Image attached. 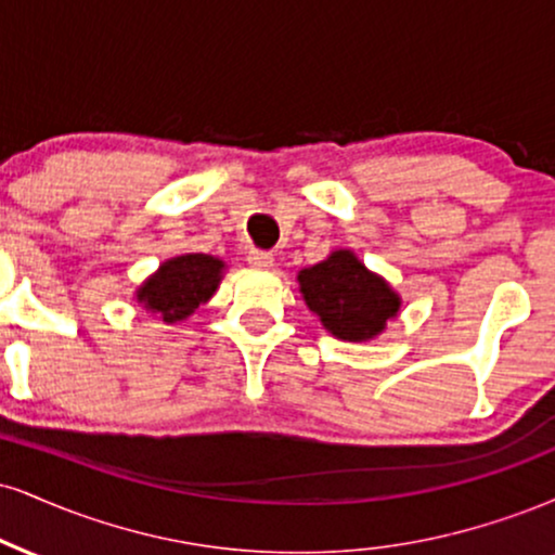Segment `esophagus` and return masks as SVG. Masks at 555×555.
I'll return each instance as SVG.
<instances>
[{"mask_svg":"<svg viewBox=\"0 0 555 555\" xmlns=\"http://www.w3.org/2000/svg\"><path fill=\"white\" fill-rule=\"evenodd\" d=\"M248 263L253 269H271L273 266V256L266 250H250L248 253Z\"/></svg>","mask_w":555,"mask_h":555,"instance_id":"esophagus-1","label":"esophagus"}]
</instances>
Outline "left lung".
Wrapping results in <instances>:
<instances>
[{
    "label": "left lung",
    "instance_id": "left-lung-1",
    "mask_svg": "<svg viewBox=\"0 0 555 555\" xmlns=\"http://www.w3.org/2000/svg\"><path fill=\"white\" fill-rule=\"evenodd\" d=\"M299 295L331 336L349 344L375 341L400 315L403 299L390 282L370 271L349 248L331 250L320 263L297 273Z\"/></svg>",
    "mask_w": 555,
    "mask_h": 555
}]
</instances>
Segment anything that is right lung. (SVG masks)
I'll return each instance as SVG.
<instances>
[{
    "label": "right lung",
    "instance_id": "right-lung-1",
    "mask_svg": "<svg viewBox=\"0 0 555 555\" xmlns=\"http://www.w3.org/2000/svg\"><path fill=\"white\" fill-rule=\"evenodd\" d=\"M227 263L206 253H183L159 263L133 292L142 310L157 315L163 323L191 318L198 305H206L222 284Z\"/></svg>",
    "mask_w": 555,
    "mask_h": 555
}]
</instances>
